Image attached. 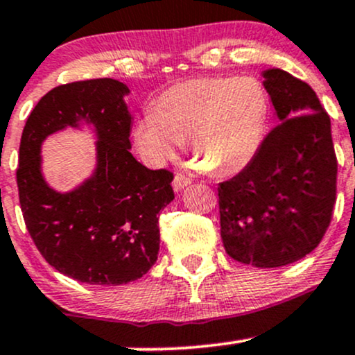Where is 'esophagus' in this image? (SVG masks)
Segmentation results:
<instances>
[{"mask_svg": "<svg viewBox=\"0 0 355 355\" xmlns=\"http://www.w3.org/2000/svg\"><path fill=\"white\" fill-rule=\"evenodd\" d=\"M188 184H191V179L188 176H184V174H176V176H174V181H173L174 191H182Z\"/></svg>", "mask_w": 355, "mask_h": 355, "instance_id": "obj_1", "label": "esophagus"}]
</instances>
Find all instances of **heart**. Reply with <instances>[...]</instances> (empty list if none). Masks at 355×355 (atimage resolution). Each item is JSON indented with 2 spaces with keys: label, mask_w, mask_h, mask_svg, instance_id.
<instances>
[{
  "label": "heart",
  "mask_w": 355,
  "mask_h": 355,
  "mask_svg": "<svg viewBox=\"0 0 355 355\" xmlns=\"http://www.w3.org/2000/svg\"><path fill=\"white\" fill-rule=\"evenodd\" d=\"M268 100L252 78L189 79L167 87L133 127V144L152 166L174 159L188 142L193 157L215 176L239 173L264 137Z\"/></svg>",
  "instance_id": "heart-1"
}]
</instances>
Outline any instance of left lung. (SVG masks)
Returning a JSON list of instances; mask_svg holds the SVG:
<instances>
[{
  "label": "left lung",
  "instance_id": "8db88e82",
  "mask_svg": "<svg viewBox=\"0 0 355 355\" xmlns=\"http://www.w3.org/2000/svg\"><path fill=\"white\" fill-rule=\"evenodd\" d=\"M277 125L235 178L220 182L227 254L255 268L308 255L325 235L337 194L330 118L310 86L283 69L262 71Z\"/></svg>",
  "mask_w": 355,
  "mask_h": 355
}]
</instances>
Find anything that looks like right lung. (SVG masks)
I'll return each mask as SVG.
<instances>
[{
  "instance_id": "right-lung-1",
  "label": "right lung",
  "mask_w": 355,
  "mask_h": 355,
  "mask_svg": "<svg viewBox=\"0 0 355 355\" xmlns=\"http://www.w3.org/2000/svg\"><path fill=\"white\" fill-rule=\"evenodd\" d=\"M128 93L110 78L57 86L37 103L21 133L17 182L28 234L52 268L81 283L118 286L142 277L157 261L159 215L174 200L173 174L147 169L130 154ZM83 124L97 137V167L60 193L41 173V144Z\"/></svg>"
}]
</instances>
